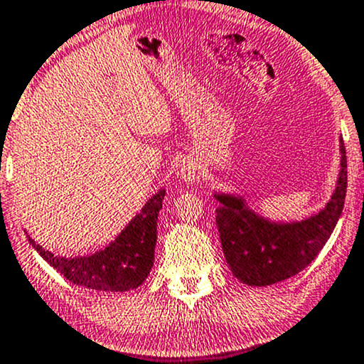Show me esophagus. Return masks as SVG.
I'll return each instance as SVG.
<instances>
[{"mask_svg": "<svg viewBox=\"0 0 364 364\" xmlns=\"http://www.w3.org/2000/svg\"><path fill=\"white\" fill-rule=\"evenodd\" d=\"M178 175H181L182 182H196L201 177V166L196 160H183L181 163V168H178Z\"/></svg>", "mask_w": 364, "mask_h": 364, "instance_id": "obj_1", "label": "esophagus"}]
</instances>
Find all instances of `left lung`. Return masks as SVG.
<instances>
[{
  "label": "left lung",
  "mask_w": 364,
  "mask_h": 364,
  "mask_svg": "<svg viewBox=\"0 0 364 364\" xmlns=\"http://www.w3.org/2000/svg\"><path fill=\"white\" fill-rule=\"evenodd\" d=\"M341 170L328 203L299 222H273L256 213L239 194L215 193L222 249L230 270L242 284L267 287L303 272L332 235L347 189V160L342 137Z\"/></svg>",
  "instance_id": "obj_1"
}]
</instances>
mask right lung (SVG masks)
<instances>
[{
    "label": "right lung",
    "mask_w": 364,
    "mask_h": 364,
    "mask_svg": "<svg viewBox=\"0 0 364 364\" xmlns=\"http://www.w3.org/2000/svg\"><path fill=\"white\" fill-rule=\"evenodd\" d=\"M165 199L160 189L148 199L142 210L125 225L115 240L87 256H55L39 246L31 235L28 242L56 272L72 284L103 292H125L137 289L148 279L154 263L158 215Z\"/></svg>",
    "instance_id": "obj_1"
}]
</instances>
